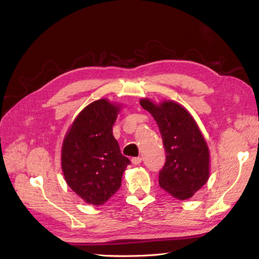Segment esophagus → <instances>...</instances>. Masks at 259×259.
Segmentation results:
<instances>
[{
    "instance_id": "1",
    "label": "esophagus",
    "mask_w": 259,
    "mask_h": 259,
    "mask_svg": "<svg viewBox=\"0 0 259 259\" xmlns=\"http://www.w3.org/2000/svg\"><path fill=\"white\" fill-rule=\"evenodd\" d=\"M141 161H142L141 157H135L131 159V162H133V164H135V166H137V164H140Z\"/></svg>"
}]
</instances>
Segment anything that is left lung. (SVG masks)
I'll return each mask as SVG.
<instances>
[{"label": "left lung", "mask_w": 259, "mask_h": 259, "mask_svg": "<svg viewBox=\"0 0 259 259\" xmlns=\"http://www.w3.org/2000/svg\"><path fill=\"white\" fill-rule=\"evenodd\" d=\"M141 107L150 112L160 130L166 149V163L159 171V185L169 195L186 200L209 179L210 155L205 137L194 117L181 104L160 103L141 99Z\"/></svg>", "instance_id": "obj_1"}]
</instances>
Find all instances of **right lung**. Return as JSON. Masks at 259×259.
Returning <instances> with one entry per match:
<instances>
[{
    "mask_svg": "<svg viewBox=\"0 0 259 259\" xmlns=\"http://www.w3.org/2000/svg\"><path fill=\"white\" fill-rule=\"evenodd\" d=\"M121 106L107 99L93 101L76 115L65 134L61 168L68 186L87 203L107 202L121 186L130 160L121 155L112 134Z\"/></svg>",
    "mask_w": 259,
    "mask_h": 259,
    "instance_id": "1",
    "label": "right lung"
}]
</instances>
